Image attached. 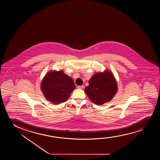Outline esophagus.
<instances>
[{
  "label": "esophagus",
  "mask_w": 160,
  "mask_h": 160,
  "mask_svg": "<svg viewBox=\"0 0 160 160\" xmlns=\"http://www.w3.org/2000/svg\"><path fill=\"white\" fill-rule=\"evenodd\" d=\"M77 88H79V89H83V88H84V86H83V85L78 86Z\"/></svg>",
  "instance_id": "34e87169"
}]
</instances>
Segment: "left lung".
I'll return each instance as SVG.
<instances>
[{"label":"left lung","instance_id":"8db88e82","mask_svg":"<svg viewBox=\"0 0 160 160\" xmlns=\"http://www.w3.org/2000/svg\"><path fill=\"white\" fill-rule=\"evenodd\" d=\"M88 82L89 85L86 87L85 92L96 105H102L111 101L118 92L116 79L108 69L93 74Z\"/></svg>","mask_w":160,"mask_h":160}]
</instances>
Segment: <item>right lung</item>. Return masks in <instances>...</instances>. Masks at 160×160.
<instances>
[{"label":"right lung","mask_w":160,"mask_h":160,"mask_svg":"<svg viewBox=\"0 0 160 160\" xmlns=\"http://www.w3.org/2000/svg\"><path fill=\"white\" fill-rule=\"evenodd\" d=\"M75 87L73 80L61 70L48 72L40 85V89L45 98L54 104L66 102Z\"/></svg>","instance_id":"obj_1"}]
</instances>
